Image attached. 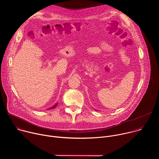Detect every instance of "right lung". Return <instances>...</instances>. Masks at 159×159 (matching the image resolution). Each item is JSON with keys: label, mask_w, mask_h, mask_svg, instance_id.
<instances>
[{"label": "right lung", "mask_w": 159, "mask_h": 159, "mask_svg": "<svg viewBox=\"0 0 159 159\" xmlns=\"http://www.w3.org/2000/svg\"><path fill=\"white\" fill-rule=\"evenodd\" d=\"M57 104H58V103H56V104H55L53 106L51 107H50V108H49V109H53V108H55V107L57 106Z\"/></svg>", "instance_id": "right-lung-1"}]
</instances>
